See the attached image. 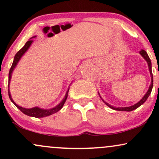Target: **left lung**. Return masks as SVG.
<instances>
[{"label":"left lung","mask_w":159,"mask_h":159,"mask_svg":"<svg viewBox=\"0 0 159 159\" xmlns=\"http://www.w3.org/2000/svg\"><path fill=\"white\" fill-rule=\"evenodd\" d=\"M140 54L144 58V60H145L146 61H147V64H148V68H149V72H150V76H151V83H150V85H149V87L148 89V90H147V93H146L145 95L143 96V97L141 98V99L140 100L139 102H138V103L134 104V105H132V106H129V107H114L112 106V105H111L110 104H108L107 102H106L105 101V100H103L101 96H100L99 95V93H98V95H99L100 98H102V100L103 101V102L105 104V105H107L109 107H111V108L114 109V110H116V111H132L133 110H134V109L138 108V107H140V105H142L146 101H147V99L148 98V97L149 96V95H150L151 92H152V87H153V75H152V63H151V61L150 59H149L148 54H147V53L146 52V51L143 50V49H141V50L140 51Z\"/></svg>","instance_id":"obj_1"}]
</instances>
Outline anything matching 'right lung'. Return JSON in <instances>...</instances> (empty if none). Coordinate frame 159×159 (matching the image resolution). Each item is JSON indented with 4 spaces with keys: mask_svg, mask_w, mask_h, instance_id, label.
<instances>
[{
    "mask_svg": "<svg viewBox=\"0 0 159 159\" xmlns=\"http://www.w3.org/2000/svg\"><path fill=\"white\" fill-rule=\"evenodd\" d=\"M35 37H36V36H33V37L30 38V39H29L26 43H25V45H24L23 48L20 49L19 52L16 53L15 57H14L13 62H12V66H11V68L10 69V72H9L8 93H9V97H10L11 102H12L13 103L14 105H15L18 108H19V110L23 113V114H26V115H27V116H34V117L41 118V117H45V116H50V115H52L53 114H55V113L57 112V111H59L60 110H61L62 107H63V105H64L66 100V98H67V96H68L69 87L68 88V90H67L66 93L64 98H63V100H62L61 102L58 104L57 105H56L55 107H52V108H50V109H43V108H40V107H31V108H25V107H22L19 106V105H16V103L13 101V100H12V96H11V94H10V83L11 78H12V72H13V70L16 67V66H17L18 63H19L20 60H21V58L22 57V56L25 54V52L28 50V48H30V45H31V44L33 43V42H34V40H33L32 39L33 38H35Z\"/></svg>",
    "mask_w": 159,
    "mask_h": 159,
    "instance_id": "1",
    "label": "right lung"
}]
</instances>
